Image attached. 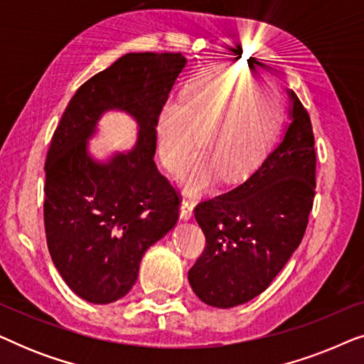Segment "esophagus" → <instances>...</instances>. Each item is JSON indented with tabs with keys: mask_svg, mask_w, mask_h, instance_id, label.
<instances>
[{
	"mask_svg": "<svg viewBox=\"0 0 364 364\" xmlns=\"http://www.w3.org/2000/svg\"><path fill=\"white\" fill-rule=\"evenodd\" d=\"M193 207H196V202H193L191 197H183L181 205V217L183 220H191L193 217Z\"/></svg>",
	"mask_w": 364,
	"mask_h": 364,
	"instance_id": "34e87169",
	"label": "esophagus"
}]
</instances>
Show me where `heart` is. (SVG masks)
I'll return each instance as SVG.
<instances>
[{"label": "heart", "instance_id": "b5f03b06", "mask_svg": "<svg viewBox=\"0 0 364 364\" xmlns=\"http://www.w3.org/2000/svg\"><path fill=\"white\" fill-rule=\"evenodd\" d=\"M282 127L278 97L260 77L233 68H210L168 97L157 117L159 156L168 171L181 172L198 146L203 151L186 173V186L200 191L227 171H253L275 144Z\"/></svg>", "mask_w": 364, "mask_h": 364}]
</instances>
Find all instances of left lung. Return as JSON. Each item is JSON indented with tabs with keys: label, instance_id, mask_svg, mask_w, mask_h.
<instances>
[{
	"label": "left lung",
	"instance_id": "1",
	"mask_svg": "<svg viewBox=\"0 0 364 364\" xmlns=\"http://www.w3.org/2000/svg\"><path fill=\"white\" fill-rule=\"evenodd\" d=\"M291 124L255 172L196 207L205 248L188 270L203 303L230 308L265 291L305 235L316 187V151L306 109L295 92Z\"/></svg>",
	"mask_w": 364,
	"mask_h": 364
}]
</instances>
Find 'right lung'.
I'll return each instance as SVG.
<instances>
[{
	"label": "right lung",
	"instance_id": "obj_1",
	"mask_svg": "<svg viewBox=\"0 0 364 364\" xmlns=\"http://www.w3.org/2000/svg\"><path fill=\"white\" fill-rule=\"evenodd\" d=\"M187 59L181 53H131L87 79L53 134L44 183L48 250L64 282L82 300L122 298L151 245L178 220L181 193L154 154L157 117ZM121 108L139 124L136 149L107 164L87 156L100 114Z\"/></svg>",
	"mask_w": 364,
	"mask_h": 364
}]
</instances>
